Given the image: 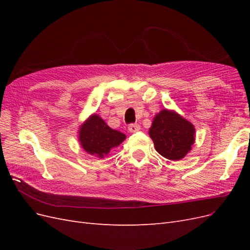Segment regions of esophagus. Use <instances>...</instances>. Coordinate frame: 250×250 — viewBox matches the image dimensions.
<instances>
[{
	"mask_svg": "<svg viewBox=\"0 0 250 250\" xmlns=\"http://www.w3.org/2000/svg\"><path fill=\"white\" fill-rule=\"evenodd\" d=\"M141 129V126L139 124H130L129 126H128V130H129L130 132H137Z\"/></svg>",
	"mask_w": 250,
	"mask_h": 250,
	"instance_id": "1",
	"label": "esophagus"
}]
</instances>
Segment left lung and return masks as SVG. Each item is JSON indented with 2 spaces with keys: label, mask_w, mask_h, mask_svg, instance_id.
Segmentation results:
<instances>
[{
  "label": "left lung",
  "mask_w": 250,
  "mask_h": 250,
  "mask_svg": "<svg viewBox=\"0 0 250 250\" xmlns=\"http://www.w3.org/2000/svg\"><path fill=\"white\" fill-rule=\"evenodd\" d=\"M149 135L158 153L168 160L178 161L191 150L195 128L176 112L164 109L155 116Z\"/></svg>",
  "instance_id": "1"
}]
</instances>
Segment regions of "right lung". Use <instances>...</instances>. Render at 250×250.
<instances>
[{
  "mask_svg": "<svg viewBox=\"0 0 250 250\" xmlns=\"http://www.w3.org/2000/svg\"><path fill=\"white\" fill-rule=\"evenodd\" d=\"M126 139L122 132L111 129L104 121L93 115L82 124L79 132L81 146L86 152L92 155L104 157L110 149L119 146Z\"/></svg>",
  "mask_w": 250,
  "mask_h": 250,
  "instance_id": "1",
  "label": "right lung"
}]
</instances>
